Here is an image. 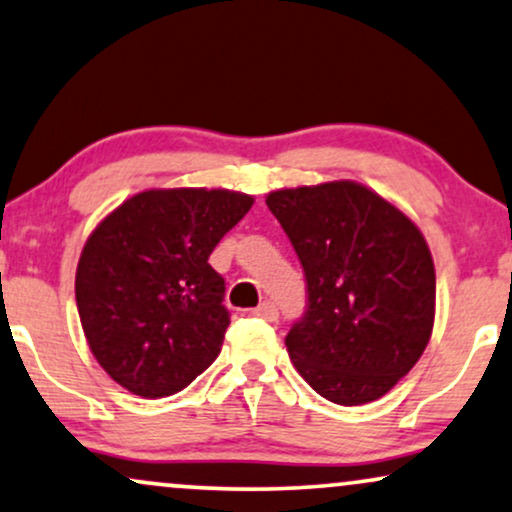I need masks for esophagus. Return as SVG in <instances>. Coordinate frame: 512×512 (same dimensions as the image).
<instances>
[{"instance_id":"esophagus-1","label":"esophagus","mask_w":512,"mask_h":512,"mask_svg":"<svg viewBox=\"0 0 512 512\" xmlns=\"http://www.w3.org/2000/svg\"><path fill=\"white\" fill-rule=\"evenodd\" d=\"M251 313L261 320H270V323L277 320V306L273 304V301H263V304H258Z\"/></svg>"}]
</instances>
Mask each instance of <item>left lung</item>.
I'll use <instances>...</instances> for the list:
<instances>
[{
	"label": "left lung",
	"instance_id": "obj_1",
	"mask_svg": "<svg viewBox=\"0 0 512 512\" xmlns=\"http://www.w3.org/2000/svg\"><path fill=\"white\" fill-rule=\"evenodd\" d=\"M306 275V313L285 344L299 375L339 406L394 387L430 342L432 254L410 218L351 180L270 192Z\"/></svg>",
	"mask_w": 512,
	"mask_h": 512
}]
</instances>
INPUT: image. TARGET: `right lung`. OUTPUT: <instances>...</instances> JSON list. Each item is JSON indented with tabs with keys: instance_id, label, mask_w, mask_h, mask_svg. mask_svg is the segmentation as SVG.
Masks as SVG:
<instances>
[{
	"instance_id": "obj_1",
	"label": "right lung",
	"mask_w": 512,
	"mask_h": 512,
	"mask_svg": "<svg viewBox=\"0 0 512 512\" xmlns=\"http://www.w3.org/2000/svg\"><path fill=\"white\" fill-rule=\"evenodd\" d=\"M251 204L227 189H149L87 239L75 273L80 323L121 387L161 399L216 361L230 313L208 256Z\"/></svg>"
}]
</instances>
